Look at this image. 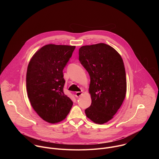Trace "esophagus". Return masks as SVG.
I'll use <instances>...</instances> for the list:
<instances>
[{"label":"esophagus","mask_w":159,"mask_h":159,"mask_svg":"<svg viewBox=\"0 0 159 159\" xmlns=\"http://www.w3.org/2000/svg\"><path fill=\"white\" fill-rule=\"evenodd\" d=\"M82 94H83V93H82V92H76V93H75V96H76L77 98H79V97L81 96Z\"/></svg>","instance_id":"1"}]
</instances>
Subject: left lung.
Returning <instances> with one entry per match:
<instances>
[{"label":"left lung","instance_id":"8db88e82","mask_svg":"<svg viewBox=\"0 0 159 159\" xmlns=\"http://www.w3.org/2000/svg\"><path fill=\"white\" fill-rule=\"evenodd\" d=\"M79 60L88 72L92 103L85 110L98 124L111 120L121 107L126 93L125 65L120 55L109 45L98 43L80 48Z\"/></svg>","mask_w":159,"mask_h":159}]
</instances>
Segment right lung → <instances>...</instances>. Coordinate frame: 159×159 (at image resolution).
I'll list each match as a JSON object with an SVG mask.
<instances>
[{
  "instance_id": "add662e5",
  "label": "right lung",
  "mask_w": 159,
  "mask_h": 159,
  "mask_svg": "<svg viewBox=\"0 0 159 159\" xmlns=\"http://www.w3.org/2000/svg\"><path fill=\"white\" fill-rule=\"evenodd\" d=\"M75 48L68 45H45L29 63L26 73L28 98L34 110L47 122L62 121L73 105L63 92V70Z\"/></svg>"
}]
</instances>
